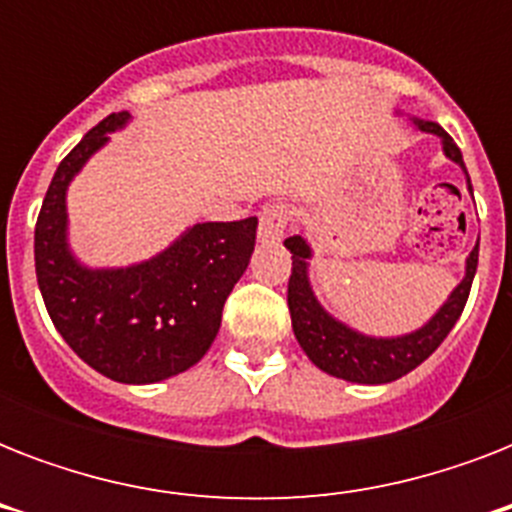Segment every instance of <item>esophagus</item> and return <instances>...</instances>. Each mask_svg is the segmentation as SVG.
<instances>
[{"label":"esophagus","instance_id":"34e87169","mask_svg":"<svg viewBox=\"0 0 512 512\" xmlns=\"http://www.w3.org/2000/svg\"><path fill=\"white\" fill-rule=\"evenodd\" d=\"M289 223V209L284 204H268L260 212V225H257V239L263 244H276L284 236V228Z\"/></svg>","mask_w":512,"mask_h":512}]
</instances>
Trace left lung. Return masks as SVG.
<instances>
[{
  "label": "left lung",
  "instance_id": "1",
  "mask_svg": "<svg viewBox=\"0 0 512 512\" xmlns=\"http://www.w3.org/2000/svg\"><path fill=\"white\" fill-rule=\"evenodd\" d=\"M409 122L420 132L436 135L441 140V151H444L449 162H454L465 172L468 191L473 196L470 175L465 170V162H462V151L449 138V132L441 124L417 119V116H409ZM284 247L292 252V276H289L287 300L289 313H292V329H295L300 348L305 350V356L311 358L321 372L340 377V380L358 382V385H385V382L398 380V377L417 369L446 340V335L452 332V327L462 316V308L468 303L470 284H473L478 265L476 244L468 260H465L462 281L420 329L396 337H374L342 324L319 303V297L311 287V273H308L311 271L313 249L303 233L289 236L284 241Z\"/></svg>",
  "mask_w": 512,
  "mask_h": 512
}]
</instances>
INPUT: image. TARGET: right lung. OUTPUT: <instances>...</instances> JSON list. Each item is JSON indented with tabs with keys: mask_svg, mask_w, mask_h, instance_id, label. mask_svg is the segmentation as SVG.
Segmentation results:
<instances>
[{
	"mask_svg": "<svg viewBox=\"0 0 512 512\" xmlns=\"http://www.w3.org/2000/svg\"><path fill=\"white\" fill-rule=\"evenodd\" d=\"M130 119L106 116L58 164L36 220L34 260L47 313L76 356L108 380L151 385L199 364L215 342L255 249L257 217L196 223L159 255L122 268L84 265L68 244V185Z\"/></svg>",
	"mask_w": 512,
	"mask_h": 512,
	"instance_id": "right-lung-1",
	"label": "right lung"
}]
</instances>
